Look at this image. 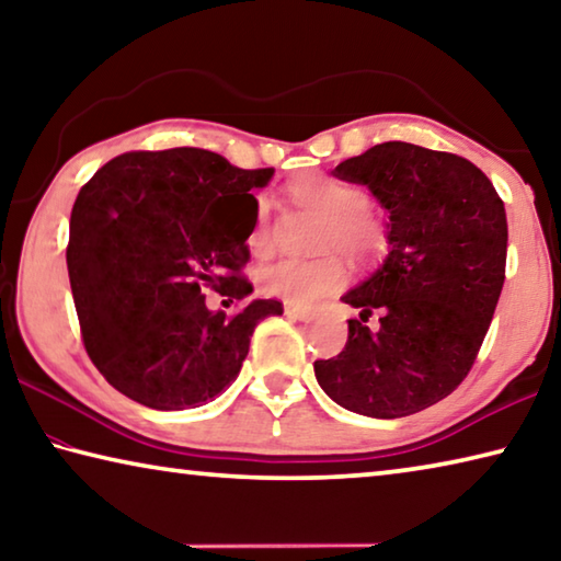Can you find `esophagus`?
<instances>
[{
    "instance_id": "esophagus-1",
    "label": "esophagus",
    "mask_w": 561,
    "mask_h": 561,
    "mask_svg": "<svg viewBox=\"0 0 561 561\" xmlns=\"http://www.w3.org/2000/svg\"><path fill=\"white\" fill-rule=\"evenodd\" d=\"M284 314L291 317V319H309L311 311L307 307H299V304H291V301H284Z\"/></svg>"
}]
</instances>
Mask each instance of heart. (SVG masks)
I'll list each match as a JSON object with an SVG mask.
<instances>
[{"mask_svg": "<svg viewBox=\"0 0 561 561\" xmlns=\"http://www.w3.org/2000/svg\"><path fill=\"white\" fill-rule=\"evenodd\" d=\"M291 195L301 207L321 215L317 227V250H339L346 257L364 262L383 252L386 232L381 222L368 213V193L364 187L344 183L331 175H309L291 185ZM250 250L264 254L270 250V201L260 197L254 207ZM346 270L336 252L299 260L284 257L262 267L257 274L260 289L267 297L291 304H311L327 297L344 284Z\"/></svg>", "mask_w": 561, "mask_h": 561, "instance_id": "obj_1", "label": "heart"}]
</instances>
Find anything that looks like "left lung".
Returning a JSON list of instances; mask_svg holds the SVG:
<instances>
[{
    "label": "left lung",
    "instance_id": "8db88e82",
    "mask_svg": "<svg viewBox=\"0 0 561 561\" xmlns=\"http://www.w3.org/2000/svg\"><path fill=\"white\" fill-rule=\"evenodd\" d=\"M388 213V254L341 301L346 348L317 360L331 401L368 417H403L443 401L468 376L495 314L507 262V215L470 160L403 140L339 163ZM376 313L379 327L363 321Z\"/></svg>",
    "mask_w": 561,
    "mask_h": 561
}]
</instances>
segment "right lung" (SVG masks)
I'll return each mask as SVG.
<instances>
[{"instance_id": "add662e5", "label": "right lung", "mask_w": 561, "mask_h": 561, "mask_svg": "<svg viewBox=\"0 0 561 561\" xmlns=\"http://www.w3.org/2000/svg\"><path fill=\"white\" fill-rule=\"evenodd\" d=\"M274 170H242L201 148L123 153L76 197L69 282L83 346L103 378L140 405L185 411L215 401L240 376L254 327L282 314L247 299L252 190ZM244 300L232 318L204 289Z\"/></svg>"}]
</instances>
